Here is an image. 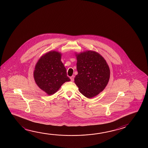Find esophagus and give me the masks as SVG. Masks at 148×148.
<instances>
[{
  "label": "esophagus",
  "mask_w": 148,
  "mask_h": 148,
  "mask_svg": "<svg viewBox=\"0 0 148 148\" xmlns=\"http://www.w3.org/2000/svg\"><path fill=\"white\" fill-rule=\"evenodd\" d=\"M71 80V82H73L74 80V76H71L70 77Z\"/></svg>",
  "instance_id": "1"
}]
</instances>
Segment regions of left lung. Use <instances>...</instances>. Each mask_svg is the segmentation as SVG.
I'll return each mask as SVG.
<instances>
[{
  "instance_id": "left-lung-1",
  "label": "left lung",
  "mask_w": 148,
  "mask_h": 148,
  "mask_svg": "<svg viewBox=\"0 0 148 148\" xmlns=\"http://www.w3.org/2000/svg\"><path fill=\"white\" fill-rule=\"evenodd\" d=\"M78 74L74 78L79 92L90 99L102 92L110 78L109 66L99 53L93 51L75 53Z\"/></svg>"
}]
</instances>
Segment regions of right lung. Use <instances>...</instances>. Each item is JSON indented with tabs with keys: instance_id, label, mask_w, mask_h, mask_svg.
Listing matches in <instances>:
<instances>
[{
	"instance_id": "add662e5",
	"label": "right lung",
	"mask_w": 148,
	"mask_h": 148,
	"mask_svg": "<svg viewBox=\"0 0 148 148\" xmlns=\"http://www.w3.org/2000/svg\"><path fill=\"white\" fill-rule=\"evenodd\" d=\"M61 56L60 52L49 51L40 57L35 66L34 81L49 95L56 93L64 82L71 80L61 61Z\"/></svg>"
}]
</instances>
